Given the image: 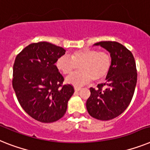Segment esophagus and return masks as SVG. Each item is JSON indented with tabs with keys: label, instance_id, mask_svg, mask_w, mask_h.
I'll return each mask as SVG.
<instances>
[{
	"label": "esophagus",
	"instance_id": "obj_1",
	"mask_svg": "<svg viewBox=\"0 0 150 150\" xmlns=\"http://www.w3.org/2000/svg\"><path fill=\"white\" fill-rule=\"evenodd\" d=\"M80 90H81V89L79 88V87H75V88H74V90H75V92H79V91H80Z\"/></svg>",
	"mask_w": 150,
	"mask_h": 150
}]
</instances>
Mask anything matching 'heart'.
I'll list each match as a JSON object with an SVG mask.
<instances>
[{"label": "heart", "instance_id": "b5f03b06", "mask_svg": "<svg viewBox=\"0 0 150 150\" xmlns=\"http://www.w3.org/2000/svg\"><path fill=\"white\" fill-rule=\"evenodd\" d=\"M112 59L106 52H99L93 49L76 50L70 57L63 55L57 60L56 66L62 74L69 75L79 67L80 72L74 74L66 79L67 83L80 87L93 80L99 81L104 79L110 70Z\"/></svg>", "mask_w": 150, "mask_h": 150}]
</instances>
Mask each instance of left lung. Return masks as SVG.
<instances>
[{"mask_svg": "<svg viewBox=\"0 0 150 150\" xmlns=\"http://www.w3.org/2000/svg\"><path fill=\"white\" fill-rule=\"evenodd\" d=\"M100 46L110 54L112 65L106 83L90 89L86 110L92 117L100 120L116 118L128 107L137 81L136 62L133 54L118 42L101 41Z\"/></svg>", "mask_w": 150, "mask_h": 150, "instance_id": "obj_1", "label": "left lung"}]
</instances>
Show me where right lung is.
<instances>
[{"label": "right lung", "mask_w": 150, "mask_h": 150, "mask_svg": "<svg viewBox=\"0 0 150 150\" xmlns=\"http://www.w3.org/2000/svg\"><path fill=\"white\" fill-rule=\"evenodd\" d=\"M65 52L50 43L39 42L26 47L15 59L13 88L23 110L39 122L62 118L74 94L71 85L62 86L64 77L55 65Z\"/></svg>", "instance_id": "right-lung-1"}]
</instances>
